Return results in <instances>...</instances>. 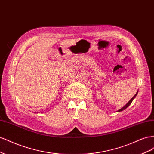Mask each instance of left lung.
<instances>
[{"label": "left lung", "mask_w": 154, "mask_h": 154, "mask_svg": "<svg viewBox=\"0 0 154 154\" xmlns=\"http://www.w3.org/2000/svg\"><path fill=\"white\" fill-rule=\"evenodd\" d=\"M137 93H138V91H137V92H136V94H135L133 97H132V98L131 99V100H130L128 102V103H127V104H126L123 107H122V109H120L119 110H118L117 112H121V111H123V110H125V109H127V107L130 105V104H131L132 103V101L134 100V99L135 98V97H136V96H137Z\"/></svg>", "instance_id": "1"}]
</instances>
